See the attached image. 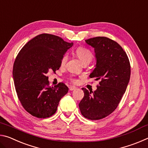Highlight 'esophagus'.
Masks as SVG:
<instances>
[{
	"instance_id": "esophagus-1",
	"label": "esophagus",
	"mask_w": 148,
	"mask_h": 148,
	"mask_svg": "<svg viewBox=\"0 0 148 148\" xmlns=\"http://www.w3.org/2000/svg\"><path fill=\"white\" fill-rule=\"evenodd\" d=\"M77 87H74V86H70L69 87V90L70 91H73V90L76 89Z\"/></svg>"
}]
</instances>
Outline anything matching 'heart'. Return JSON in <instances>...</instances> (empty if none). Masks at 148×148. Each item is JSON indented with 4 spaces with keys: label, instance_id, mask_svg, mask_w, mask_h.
Segmentation results:
<instances>
[{
    "label": "heart",
    "instance_id": "heart-1",
    "mask_svg": "<svg viewBox=\"0 0 148 148\" xmlns=\"http://www.w3.org/2000/svg\"><path fill=\"white\" fill-rule=\"evenodd\" d=\"M76 53L77 55V57H78L80 61L82 62V64L86 63V62H89L92 61V54L89 49L84 48V47H78L76 49ZM68 59V56L65 54L64 56L62 57L61 59V64L63 65L66 63ZM72 81L74 82H76V80L73 79Z\"/></svg>",
    "mask_w": 148,
    "mask_h": 148
}]
</instances>
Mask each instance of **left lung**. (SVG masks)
Segmentation results:
<instances>
[{
    "mask_svg": "<svg viewBox=\"0 0 148 148\" xmlns=\"http://www.w3.org/2000/svg\"><path fill=\"white\" fill-rule=\"evenodd\" d=\"M85 41L94 48L96 59L89 77L101 82L95 91L82 88L84 97L79 108L86 118L98 120L109 116L118 106L129 82L131 66L126 53L116 42L101 36Z\"/></svg>",
    "mask_w": 148,
    "mask_h": 148,
    "instance_id": "left-lung-1",
    "label": "left lung"
}]
</instances>
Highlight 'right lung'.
Wrapping results in <instances>:
<instances>
[{
	"label": "right lung",
	"instance_id": "1",
	"mask_svg": "<svg viewBox=\"0 0 148 148\" xmlns=\"http://www.w3.org/2000/svg\"><path fill=\"white\" fill-rule=\"evenodd\" d=\"M73 44L56 35L41 34L19 52L13 68L15 88L22 106L32 116L38 118L51 116L60 100L68 92V87L63 83L49 86L46 75L59 69L62 57Z\"/></svg>",
	"mask_w": 148,
	"mask_h": 148
}]
</instances>
